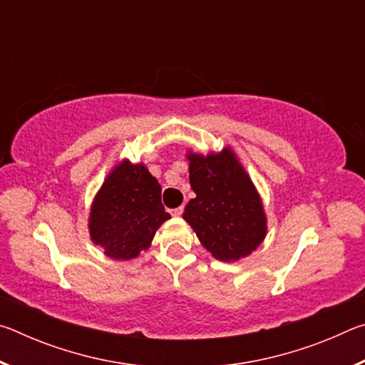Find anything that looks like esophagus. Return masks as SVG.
Instances as JSON below:
<instances>
[{
  "label": "esophagus",
  "instance_id": "34e87169",
  "mask_svg": "<svg viewBox=\"0 0 365 365\" xmlns=\"http://www.w3.org/2000/svg\"><path fill=\"white\" fill-rule=\"evenodd\" d=\"M172 215H174V217H180V215L183 214V206H180V207H175V209H172Z\"/></svg>",
  "mask_w": 365,
  "mask_h": 365
}]
</instances>
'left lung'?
<instances>
[{
    "mask_svg": "<svg viewBox=\"0 0 365 365\" xmlns=\"http://www.w3.org/2000/svg\"><path fill=\"white\" fill-rule=\"evenodd\" d=\"M190 185L196 196L183 219L201 245L224 262L250 256L267 235L261 195L230 146L219 153L188 150Z\"/></svg>",
    "mask_w": 365,
    "mask_h": 365,
    "instance_id": "8db88e82",
    "label": "left lung"
}]
</instances>
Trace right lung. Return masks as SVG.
I'll return each mask as SVG.
<instances>
[{
  "mask_svg": "<svg viewBox=\"0 0 365 365\" xmlns=\"http://www.w3.org/2000/svg\"><path fill=\"white\" fill-rule=\"evenodd\" d=\"M170 219L160 202V185L143 163H117L90 207L88 230L95 245L114 261H130L146 251L158 228Z\"/></svg>",
  "mask_w": 365,
  "mask_h": 365,
  "instance_id": "obj_1",
  "label": "right lung"
}]
</instances>
